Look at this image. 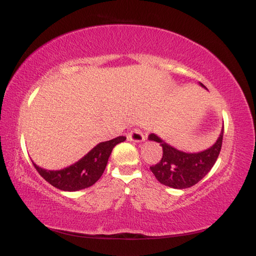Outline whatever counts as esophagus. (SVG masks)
<instances>
[{
	"label": "esophagus",
	"instance_id": "obj_1",
	"mask_svg": "<svg viewBox=\"0 0 256 256\" xmlns=\"http://www.w3.org/2000/svg\"><path fill=\"white\" fill-rule=\"evenodd\" d=\"M128 138L130 141H133V142H142L146 140V136L144 134L142 133L141 130L134 128L128 134Z\"/></svg>",
	"mask_w": 256,
	"mask_h": 256
}]
</instances>
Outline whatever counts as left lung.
<instances>
[{
    "label": "left lung",
    "instance_id": "obj_1",
    "mask_svg": "<svg viewBox=\"0 0 256 256\" xmlns=\"http://www.w3.org/2000/svg\"><path fill=\"white\" fill-rule=\"evenodd\" d=\"M202 86H204L200 84ZM224 128L216 144L209 149L198 154H186L175 149L151 133L149 140L162 146V158L150 167L160 183L172 188H188L200 182L214 167L222 146Z\"/></svg>",
    "mask_w": 256,
    "mask_h": 256
}]
</instances>
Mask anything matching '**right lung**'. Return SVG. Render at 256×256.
Instances as JSON below:
<instances>
[{
    "mask_svg": "<svg viewBox=\"0 0 256 256\" xmlns=\"http://www.w3.org/2000/svg\"><path fill=\"white\" fill-rule=\"evenodd\" d=\"M125 140V136H118L110 141L100 142L79 162L60 170H47L38 167L36 164H32L42 178L54 188L68 192H74L89 188L100 178L112 148Z\"/></svg>",
    "mask_w": 256,
    "mask_h": 256,
    "instance_id": "add662e5",
    "label": "right lung"
}]
</instances>
